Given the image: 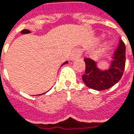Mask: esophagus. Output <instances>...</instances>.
I'll use <instances>...</instances> for the list:
<instances>
[{
	"instance_id": "esophagus-1",
	"label": "esophagus",
	"mask_w": 134,
	"mask_h": 134,
	"mask_svg": "<svg viewBox=\"0 0 134 134\" xmlns=\"http://www.w3.org/2000/svg\"><path fill=\"white\" fill-rule=\"evenodd\" d=\"M81 55V49H76L72 51L71 55V57H70V60L73 61V60H76L79 58H80Z\"/></svg>"
}]
</instances>
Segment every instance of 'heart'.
Listing matches in <instances>:
<instances>
[{
    "mask_svg": "<svg viewBox=\"0 0 134 134\" xmlns=\"http://www.w3.org/2000/svg\"><path fill=\"white\" fill-rule=\"evenodd\" d=\"M107 48V46H104V47H103V49H106Z\"/></svg>",
    "mask_w": 134,
    "mask_h": 134,
    "instance_id": "1",
    "label": "heart"
}]
</instances>
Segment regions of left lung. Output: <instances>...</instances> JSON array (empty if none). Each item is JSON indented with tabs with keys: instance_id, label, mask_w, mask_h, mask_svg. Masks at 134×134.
Here are the masks:
<instances>
[{
	"instance_id": "8db88e82",
	"label": "left lung",
	"mask_w": 134,
	"mask_h": 134,
	"mask_svg": "<svg viewBox=\"0 0 134 134\" xmlns=\"http://www.w3.org/2000/svg\"><path fill=\"white\" fill-rule=\"evenodd\" d=\"M112 58L108 70H100L93 60L85 58V73L82 76V80L87 87L96 90H104L121 79L125 66V45L122 40Z\"/></svg>"
}]
</instances>
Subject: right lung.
<instances>
[{"label": "right lung", "mask_w": 134, "mask_h": 134, "mask_svg": "<svg viewBox=\"0 0 134 134\" xmlns=\"http://www.w3.org/2000/svg\"><path fill=\"white\" fill-rule=\"evenodd\" d=\"M67 63H68V62H65L64 63V64H62V66H63L64 64H67ZM44 93H43V94H44ZM39 95H42V94H39Z\"/></svg>", "instance_id": "right-lung-1"}]
</instances>
